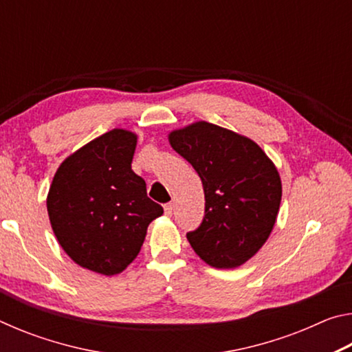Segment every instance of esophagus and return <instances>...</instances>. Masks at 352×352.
<instances>
[{
	"label": "esophagus",
	"mask_w": 352,
	"mask_h": 352,
	"mask_svg": "<svg viewBox=\"0 0 352 352\" xmlns=\"http://www.w3.org/2000/svg\"><path fill=\"white\" fill-rule=\"evenodd\" d=\"M172 212H174V205H172V204L164 205V214H166V216H172Z\"/></svg>",
	"instance_id": "1"
}]
</instances>
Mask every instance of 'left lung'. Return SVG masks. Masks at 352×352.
Returning <instances> with one entry per match:
<instances>
[{
    "instance_id": "1",
    "label": "left lung",
    "mask_w": 352,
    "mask_h": 352,
    "mask_svg": "<svg viewBox=\"0 0 352 352\" xmlns=\"http://www.w3.org/2000/svg\"><path fill=\"white\" fill-rule=\"evenodd\" d=\"M169 142L204 183L205 217L186 234L190 247L216 269L242 265L275 226L283 195L276 166L253 140L206 121L172 130Z\"/></svg>"
}]
</instances>
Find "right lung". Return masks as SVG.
<instances>
[{"label": "right lung", "mask_w": 352, "mask_h": 352, "mask_svg": "<svg viewBox=\"0 0 352 352\" xmlns=\"http://www.w3.org/2000/svg\"><path fill=\"white\" fill-rule=\"evenodd\" d=\"M136 136L113 129L58 166L46 206L52 231L76 264L118 275L138 256L147 226L163 214L132 170Z\"/></svg>", "instance_id": "add662e5"}]
</instances>
